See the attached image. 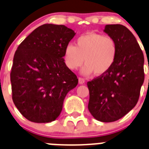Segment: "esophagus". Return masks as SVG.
Instances as JSON below:
<instances>
[{"instance_id": "1", "label": "esophagus", "mask_w": 149, "mask_h": 149, "mask_svg": "<svg viewBox=\"0 0 149 149\" xmlns=\"http://www.w3.org/2000/svg\"><path fill=\"white\" fill-rule=\"evenodd\" d=\"M79 84H84L85 83V80L83 78H79Z\"/></svg>"}]
</instances>
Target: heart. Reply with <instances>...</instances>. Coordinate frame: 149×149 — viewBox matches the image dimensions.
<instances>
[{
	"instance_id": "obj_1",
	"label": "heart",
	"mask_w": 149,
	"mask_h": 149,
	"mask_svg": "<svg viewBox=\"0 0 149 149\" xmlns=\"http://www.w3.org/2000/svg\"><path fill=\"white\" fill-rule=\"evenodd\" d=\"M117 55V44L114 38L96 33L79 36L76 46L69 44L64 51V61L70 70H75L83 65L84 76L95 73L101 76L113 66Z\"/></svg>"
}]
</instances>
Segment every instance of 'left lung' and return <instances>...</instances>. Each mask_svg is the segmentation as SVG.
<instances>
[{"mask_svg": "<svg viewBox=\"0 0 149 149\" xmlns=\"http://www.w3.org/2000/svg\"><path fill=\"white\" fill-rule=\"evenodd\" d=\"M103 31L116 41L117 55L106 73L87 82L88 109L97 120L112 122L125 116L138 102L144 81V57L125 26L106 24Z\"/></svg>", "mask_w": 149, "mask_h": 149, "instance_id": "1", "label": "left lung"}]
</instances>
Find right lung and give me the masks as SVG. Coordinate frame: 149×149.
Wrapping results in <instances>:
<instances>
[{
  "instance_id": "1",
  "label": "right lung",
  "mask_w": 149,
  "mask_h": 149,
  "mask_svg": "<svg viewBox=\"0 0 149 149\" xmlns=\"http://www.w3.org/2000/svg\"><path fill=\"white\" fill-rule=\"evenodd\" d=\"M76 33L63 24H44L19 44L11 72L12 100L24 117L36 123L57 119L77 76L66 66L64 51Z\"/></svg>"
}]
</instances>
